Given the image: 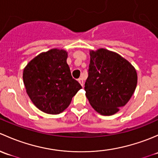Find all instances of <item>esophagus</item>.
I'll return each mask as SVG.
<instances>
[{"label":"esophagus","instance_id":"esophagus-1","mask_svg":"<svg viewBox=\"0 0 158 158\" xmlns=\"http://www.w3.org/2000/svg\"><path fill=\"white\" fill-rule=\"evenodd\" d=\"M78 82L81 84V85L82 86V87L84 86V79H83L82 77H81V78L78 79Z\"/></svg>","mask_w":158,"mask_h":158}]
</instances>
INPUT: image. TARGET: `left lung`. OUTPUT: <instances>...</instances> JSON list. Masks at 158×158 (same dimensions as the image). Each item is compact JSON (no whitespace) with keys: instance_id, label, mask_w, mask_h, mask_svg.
I'll use <instances>...</instances> for the list:
<instances>
[{"instance_id":"obj_1","label":"left lung","mask_w":158,"mask_h":158,"mask_svg":"<svg viewBox=\"0 0 158 158\" xmlns=\"http://www.w3.org/2000/svg\"><path fill=\"white\" fill-rule=\"evenodd\" d=\"M86 97L100 114L111 115L128 103L137 85V73L117 53L100 48L91 51Z\"/></svg>"}]
</instances>
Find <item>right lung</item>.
Wrapping results in <instances>:
<instances>
[{
    "label": "right lung",
    "instance_id": "1",
    "mask_svg": "<svg viewBox=\"0 0 158 158\" xmlns=\"http://www.w3.org/2000/svg\"><path fill=\"white\" fill-rule=\"evenodd\" d=\"M67 52L51 49L34 58L24 68L23 78L34 105L48 114H58L71 103L81 89L71 76L66 62Z\"/></svg>",
    "mask_w": 158,
    "mask_h": 158
}]
</instances>
